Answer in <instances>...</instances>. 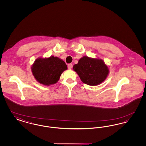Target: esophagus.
Segmentation results:
<instances>
[{
	"instance_id": "34e87169",
	"label": "esophagus",
	"mask_w": 146,
	"mask_h": 146,
	"mask_svg": "<svg viewBox=\"0 0 146 146\" xmlns=\"http://www.w3.org/2000/svg\"><path fill=\"white\" fill-rule=\"evenodd\" d=\"M72 68V63H69V64H68V68L69 70H70Z\"/></svg>"
}]
</instances>
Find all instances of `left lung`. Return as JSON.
I'll use <instances>...</instances> for the list:
<instances>
[{"instance_id": "8db88e82", "label": "left lung", "mask_w": 146, "mask_h": 146, "mask_svg": "<svg viewBox=\"0 0 146 146\" xmlns=\"http://www.w3.org/2000/svg\"><path fill=\"white\" fill-rule=\"evenodd\" d=\"M73 69L84 83L91 86L102 83L109 73L108 67L102 60L88 56L81 58L78 63L73 66Z\"/></svg>"}]
</instances>
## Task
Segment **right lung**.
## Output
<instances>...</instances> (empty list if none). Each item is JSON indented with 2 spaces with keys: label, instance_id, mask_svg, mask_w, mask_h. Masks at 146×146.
I'll return each instance as SVG.
<instances>
[{
  "label": "right lung",
  "instance_id": "right-lung-1",
  "mask_svg": "<svg viewBox=\"0 0 146 146\" xmlns=\"http://www.w3.org/2000/svg\"><path fill=\"white\" fill-rule=\"evenodd\" d=\"M67 69V66L63 60L54 56L38 58L32 67L35 79L44 85L57 83L62 73Z\"/></svg>",
  "mask_w": 146,
  "mask_h": 146
}]
</instances>
